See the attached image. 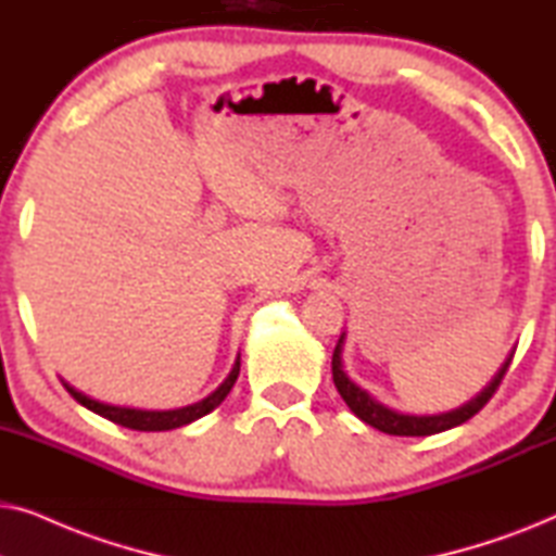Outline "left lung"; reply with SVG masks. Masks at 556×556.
<instances>
[{
    "label": "left lung",
    "mask_w": 556,
    "mask_h": 556,
    "mask_svg": "<svg viewBox=\"0 0 556 556\" xmlns=\"http://www.w3.org/2000/svg\"><path fill=\"white\" fill-rule=\"evenodd\" d=\"M341 344H344V337L339 339L337 349H333L331 375H333V384H337V390L341 397H344L349 409H352L359 420L371 425V428L387 432V435H407V438L435 435V432L451 430L455 425H463L466 420H470L476 413H481L485 402L496 394L501 379H504V375L508 371V364L514 359V354L508 356L504 367L498 369V375L491 379V384L485 387L478 397L466 402L463 407L451 409V413H443V415H405V413H397V409H390L387 405H382V402H377L367 390H362L359 384H354L352 379L346 377V371L341 369Z\"/></svg>",
    "instance_id": "8db88e82"
}]
</instances>
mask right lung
I'll list each match as a JSON object with an SVG mask.
<instances>
[{
	"mask_svg": "<svg viewBox=\"0 0 556 556\" xmlns=\"http://www.w3.org/2000/svg\"><path fill=\"white\" fill-rule=\"evenodd\" d=\"M238 375H240V356H238V362H235L230 377H227L225 382L210 394V397H204L202 402H194V405L179 407V409H162V413H159V409H131V407L103 405V402L90 400L83 392L73 390L71 384H65V390L73 394L75 402H80L83 407H88L90 413L101 415V417H105V420L121 425V428H131V430H141V432H159V430L181 428V425H189V422L200 420L202 415L212 413V409H215L219 402H223L227 394H230Z\"/></svg>",
	"mask_w": 556,
	"mask_h": 556,
	"instance_id": "1",
	"label": "right lung"
}]
</instances>
